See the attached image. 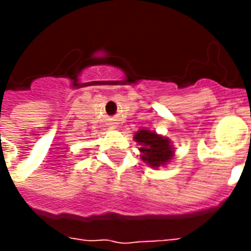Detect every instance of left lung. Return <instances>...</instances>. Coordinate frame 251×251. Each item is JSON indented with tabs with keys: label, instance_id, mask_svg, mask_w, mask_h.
<instances>
[{
	"label": "left lung",
	"instance_id": "1",
	"mask_svg": "<svg viewBox=\"0 0 251 251\" xmlns=\"http://www.w3.org/2000/svg\"><path fill=\"white\" fill-rule=\"evenodd\" d=\"M134 138L140 145H142V148H140L142 160L153 168L168 163L174 156V151L168 138L158 136L154 131L140 130L136 133Z\"/></svg>",
	"mask_w": 251,
	"mask_h": 251
}]
</instances>
